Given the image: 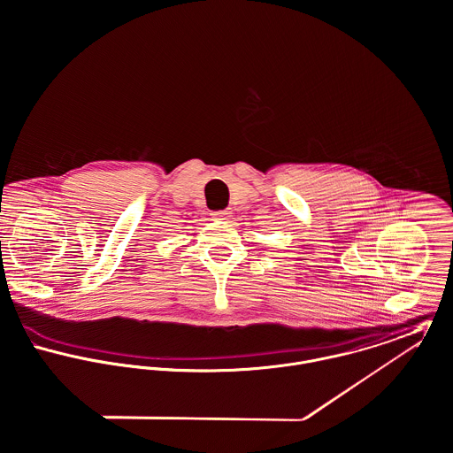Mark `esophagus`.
<instances>
[{
  "label": "esophagus",
  "mask_w": 453,
  "mask_h": 453,
  "mask_svg": "<svg viewBox=\"0 0 453 453\" xmlns=\"http://www.w3.org/2000/svg\"><path fill=\"white\" fill-rule=\"evenodd\" d=\"M229 210H215V211H211V217L213 219H219V220H226L227 217H229Z\"/></svg>",
  "instance_id": "34e87169"
}]
</instances>
